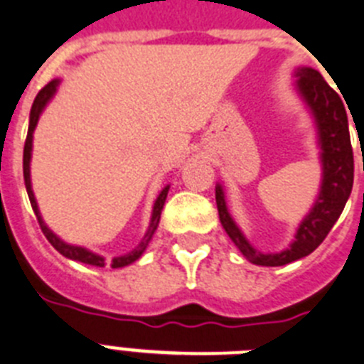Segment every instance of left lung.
<instances>
[{
    "mask_svg": "<svg viewBox=\"0 0 364 364\" xmlns=\"http://www.w3.org/2000/svg\"><path fill=\"white\" fill-rule=\"evenodd\" d=\"M295 75H297V87L314 114L320 131L323 181H321L320 196L316 200L312 211L301 223L291 247L280 254H262L252 249L230 217L223 188H215L218 218L230 239L237 245V249L249 262L265 267L291 264L295 259L305 258L310 252H314L341 217L353 187V149H351L350 129H348V115L341 95L327 84L318 70L303 67L297 69Z\"/></svg>",
    "mask_w": 364,
    "mask_h": 364,
    "instance_id": "left-lung-1",
    "label": "left lung"
}]
</instances>
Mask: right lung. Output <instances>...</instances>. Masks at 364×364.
I'll return each mask as SVG.
<instances>
[{
  "label": "right lung",
  "instance_id": "right-lung-1",
  "mask_svg": "<svg viewBox=\"0 0 364 364\" xmlns=\"http://www.w3.org/2000/svg\"><path fill=\"white\" fill-rule=\"evenodd\" d=\"M58 80H52L50 84H46L43 90L38 91V95L35 97L33 100V106H31V114H29V129H28V138H26V144H23V181H26V188H28V196H29V202H31V208H33L35 215H37V220H38V226L43 230V233L46 235V239L50 241V245L58 250L59 254H63L65 258H70V259H76V262H82V264H87V265H97V267H102L105 265V259L97 256V254L90 252V250L82 249V247H73V245H67L63 243L61 239L55 237L54 233L50 232L46 228V224L43 223V218L38 215V209H37V202H35V196H33V191H31V179H29V159H31V140H33V131H35V125H37L38 121V115L43 112V108L46 106V102L50 100V97L55 93V87H58ZM168 188L166 187L164 191L159 194L155 202V208H153V218H151V226L147 230L146 233V239L141 241L140 247L134 249L132 252H129L127 256H119V258H114L110 262V267H125V265L132 264L136 259L140 258L141 252L146 250L147 243L151 241L153 233H155L156 226H159V220H161V213H162V205L166 202V196H168Z\"/></svg>",
  "mask_w": 364,
  "mask_h": 364
}]
</instances>
